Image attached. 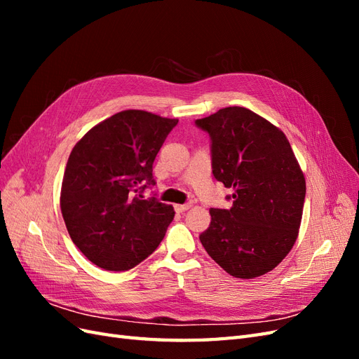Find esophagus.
Here are the masks:
<instances>
[{
	"instance_id": "34e87169",
	"label": "esophagus",
	"mask_w": 359,
	"mask_h": 359,
	"mask_svg": "<svg viewBox=\"0 0 359 359\" xmlns=\"http://www.w3.org/2000/svg\"><path fill=\"white\" fill-rule=\"evenodd\" d=\"M190 203H184V205H175V211L177 212H186L190 208Z\"/></svg>"
}]
</instances>
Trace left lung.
<instances>
[{"instance_id": "left-lung-1", "label": "left lung", "mask_w": 359, "mask_h": 359, "mask_svg": "<svg viewBox=\"0 0 359 359\" xmlns=\"http://www.w3.org/2000/svg\"><path fill=\"white\" fill-rule=\"evenodd\" d=\"M211 137L212 175L232 189L229 210L211 208L199 240L227 274L255 278L274 269L297 241L306 178L285 133L240 106L196 119Z\"/></svg>"}]
</instances>
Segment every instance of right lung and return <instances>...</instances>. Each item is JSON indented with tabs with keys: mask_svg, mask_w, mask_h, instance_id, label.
I'll list each match as a JSON object with an SVG mask.
<instances>
[{
	"mask_svg": "<svg viewBox=\"0 0 359 359\" xmlns=\"http://www.w3.org/2000/svg\"><path fill=\"white\" fill-rule=\"evenodd\" d=\"M178 119L123 111L93 127L72 149L61 186V212L74 245L107 271L147 259L173 220L172 205L144 199L153 163Z\"/></svg>",
	"mask_w": 359,
	"mask_h": 359,
	"instance_id": "add662e5",
	"label": "right lung"
}]
</instances>
